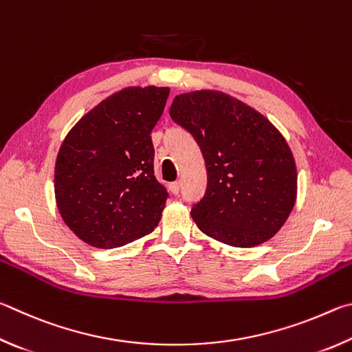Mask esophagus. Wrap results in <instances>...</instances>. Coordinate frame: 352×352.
Returning a JSON list of instances; mask_svg holds the SVG:
<instances>
[{
	"label": "esophagus",
	"mask_w": 352,
	"mask_h": 352,
	"mask_svg": "<svg viewBox=\"0 0 352 352\" xmlns=\"http://www.w3.org/2000/svg\"><path fill=\"white\" fill-rule=\"evenodd\" d=\"M168 188H170V192L173 193V195H179V190H181V184L179 182H171L170 186H168Z\"/></svg>",
	"instance_id": "34e87169"
}]
</instances>
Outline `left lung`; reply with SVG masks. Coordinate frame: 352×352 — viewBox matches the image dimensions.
Returning <instances> with one entry per match:
<instances>
[{
    "label": "left lung",
    "mask_w": 352,
    "mask_h": 352,
    "mask_svg": "<svg viewBox=\"0 0 352 352\" xmlns=\"http://www.w3.org/2000/svg\"><path fill=\"white\" fill-rule=\"evenodd\" d=\"M170 116L193 134L206 160L207 190L192 208L199 230L233 248L272 238L297 199V166L283 134L221 91L176 96Z\"/></svg>",
    "instance_id": "left-lung-1"
}]
</instances>
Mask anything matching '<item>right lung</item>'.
<instances>
[{
  "label": "right lung",
  "mask_w": 352,
  "mask_h": 352,
  "mask_svg": "<svg viewBox=\"0 0 352 352\" xmlns=\"http://www.w3.org/2000/svg\"><path fill=\"white\" fill-rule=\"evenodd\" d=\"M168 94L157 86L117 91L86 113L60 146L58 212L92 248H120L159 224L168 193L154 176L151 131Z\"/></svg>",
  "instance_id": "right-lung-1"
}]
</instances>
